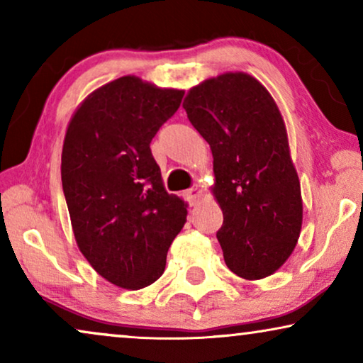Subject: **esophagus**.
I'll return each mask as SVG.
<instances>
[{
	"instance_id": "1",
	"label": "esophagus",
	"mask_w": 363,
	"mask_h": 363,
	"mask_svg": "<svg viewBox=\"0 0 363 363\" xmlns=\"http://www.w3.org/2000/svg\"><path fill=\"white\" fill-rule=\"evenodd\" d=\"M185 196H186V200L190 201L191 206L196 205L198 200H200V198H201V188H198V186L190 188V190H186Z\"/></svg>"
}]
</instances>
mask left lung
Wrapping results in <instances>:
<instances>
[{
  "mask_svg": "<svg viewBox=\"0 0 363 363\" xmlns=\"http://www.w3.org/2000/svg\"><path fill=\"white\" fill-rule=\"evenodd\" d=\"M183 108L211 147L226 266L250 281L272 274L302 225L301 183L274 99L255 77L228 72L193 87Z\"/></svg>",
  "mask_w": 363,
  "mask_h": 363,
  "instance_id": "left-lung-1",
  "label": "left lung"
}]
</instances>
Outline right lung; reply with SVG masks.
<instances>
[{
	"label": "right lung",
	"mask_w": 363,
	"mask_h": 363,
	"mask_svg": "<svg viewBox=\"0 0 363 363\" xmlns=\"http://www.w3.org/2000/svg\"><path fill=\"white\" fill-rule=\"evenodd\" d=\"M183 91L133 76L106 84L69 122L61 178L79 250L112 284L142 289L163 274L186 205L163 188L150 142Z\"/></svg>",
	"instance_id": "right-lung-1"
}]
</instances>
